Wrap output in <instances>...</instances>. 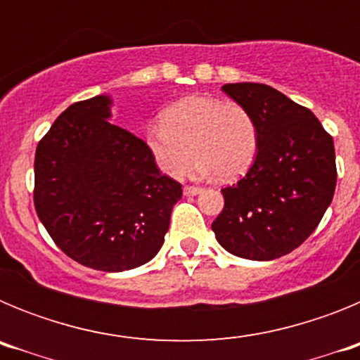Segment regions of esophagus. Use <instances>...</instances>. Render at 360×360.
<instances>
[{"mask_svg":"<svg viewBox=\"0 0 360 360\" xmlns=\"http://www.w3.org/2000/svg\"><path fill=\"white\" fill-rule=\"evenodd\" d=\"M202 193V187H195V186H186L184 187V195L186 196H196Z\"/></svg>","mask_w":360,"mask_h":360,"instance_id":"esophagus-1","label":"esophagus"}]
</instances>
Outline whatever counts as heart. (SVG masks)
<instances>
[{"label": "heart", "instance_id": "heart-1", "mask_svg": "<svg viewBox=\"0 0 360 360\" xmlns=\"http://www.w3.org/2000/svg\"><path fill=\"white\" fill-rule=\"evenodd\" d=\"M146 146L158 169L180 178L193 158L195 173L234 180L252 165L259 131L252 113L214 95H191L162 113V124L146 133Z\"/></svg>", "mask_w": 360, "mask_h": 360}]
</instances>
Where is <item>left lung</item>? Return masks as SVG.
<instances>
[{
  "label": "left lung",
  "mask_w": 360,
  "mask_h": 360,
  "mask_svg": "<svg viewBox=\"0 0 360 360\" xmlns=\"http://www.w3.org/2000/svg\"><path fill=\"white\" fill-rule=\"evenodd\" d=\"M224 91L252 113L259 149L247 174L221 189L212 231L234 256L269 262L297 249L332 203L333 139L308 108L272 86L236 82Z\"/></svg>",
  "instance_id": "obj_1"
}]
</instances>
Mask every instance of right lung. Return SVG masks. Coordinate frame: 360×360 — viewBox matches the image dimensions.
Wrapping results in <instances>:
<instances>
[{"instance_id":"1","label":"right lung","mask_w":360,"mask_h":360,"mask_svg":"<svg viewBox=\"0 0 360 360\" xmlns=\"http://www.w3.org/2000/svg\"><path fill=\"white\" fill-rule=\"evenodd\" d=\"M111 98L66 108L37 144L34 205L73 262L103 272L157 256L182 184L165 176L144 141L110 120Z\"/></svg>"}]
</instances>
